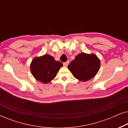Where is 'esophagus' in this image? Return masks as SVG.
Masks as SVG:
<instances>
[{
  "mask_svg": "<svg viewBox=\"0 0 128 128\" xmlns=\"http://www.w3.org/2000/svg\"><path fill=\"white\" fill-rule=\"evenodd\" d=\"M69 64V60L66 61V62L64 63V66H65V67H66V66H68V65Z\"/></svg>",
  "mask_w": 128,
  "mask_h": 128,
  "instance_id": "1",
  "label": "esophagus"
}]
</instances>
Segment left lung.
<instances>
[{
    "instance_id": "1",
    "label": "left lung",
    "mask_w": 128,
    "mask_h": 128,
    "mask_svg": "<svg viewBox=\"0 0 128 128\" xmlns=\"http://www.w3.org/2000/svg\"><path fill=\"white\" fill-rule=\"evenodd\" d=\"M100 67V60L94 54L82 52L78 54L68 65V69L75 78L86 82L96 76Z\"/></svg>"
}]
</instances>
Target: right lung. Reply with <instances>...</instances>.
Here are the masks:
<instances>
[{
    "label": "right lung",
    "instance_id": "1",
    "mask_svg": "<svg viewBox=\"0 0 128 128\" xmlns=\"http://www.w3.org/2000/svg\"><path fill=\"white\" fill-rule=\"evenodd\" d=\"M62 66V62L56 61L53 56L45 54L33 59L30 70L36 80L42 83H48L55 78Z\"/></svg>",
    "mask_w": 128,
    "mask_h": 128
}]
</instances>
